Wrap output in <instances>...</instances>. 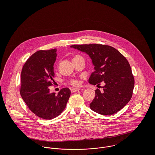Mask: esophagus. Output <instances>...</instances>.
<instances>
[{
	"mask_svg": "<svg viewBox=\"0 0 155 155\" xmlns=\"http://www.w3.org/2000/svg\"><path fill=\"white\" fill-rule=\"evenodd\" d=\"M79 90H80V89L79 88H72L71 89V92L73 93V92L78 91H79Z\"/></svg>",
	"mask_w": 155,
	"mask_h": 155,
	"instance_id": "esophagus-1",
	"label": "esophagus"
}]
</instances>
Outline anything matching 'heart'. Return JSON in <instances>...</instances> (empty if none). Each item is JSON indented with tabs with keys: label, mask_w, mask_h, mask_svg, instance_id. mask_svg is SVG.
<instances>
[{
	"label": "heart",
	"mask_w": 155,
	"mask_h": 155,
	"mask_svg": "<svg viewBox=\"0 0 155 155\" xmlns=\"http://www.w3.org/2000/svg\"><path fill=\"white\" fill-rule=\"evenodd\" d=\"M79 57V56H78V55H76V56H75L74 58H73V59L74 58H77V57ZM69 83L71 85H73V86H78L79 85V84H80V82H79V81H78V80H75V79H73V80H71L70 82H69Z\"/></svg>",
	"instance_id": "obj_1"
}]
</instances>
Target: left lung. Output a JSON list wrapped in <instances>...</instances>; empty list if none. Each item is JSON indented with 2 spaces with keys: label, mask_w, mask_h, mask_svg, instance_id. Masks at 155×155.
Returning a JSON list of instances; mask_svg holds the SVG:
<instances>
[{
  "label": "left lung",
  "mask_w": 155,
  "mask_h": 155,
  "mask_svg": "<svg viewBox=\"0 0 155 155\" xmlns=\"http://www.w3.org/2000/svg\"><path fill=\"white\" fill-rule=\"evenodd\" d=\"M70 48L88 54L94 66L88 82L100 85L89 104L91 110L103 115H112L120 110L131 100L134 78L126 58L115 48L99 44L74 45Z\"/></svg>",
  "instance_id": "8db88e82"
}]
</instances>
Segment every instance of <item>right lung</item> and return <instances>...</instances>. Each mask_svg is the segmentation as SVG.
<instances>
[{"label":"right lung","mask_w":155,"mask_h":155,"mask_svg":"<svg viewBox=\"0 0 155 155\" xmlns=\"http://www.w3.org/2000/svg\"><path fill=\"white\" fill-rule=\"evenodd\" d=\"M56 52L55 49L37 51L27 60L21 73L22 100L34 114L47 120L63 112L71 94L68 88L61 89L57 94L50 93L49 87L54 82Z\"/></svg>","instance_id":"right-lung-1"}]
</instances>
